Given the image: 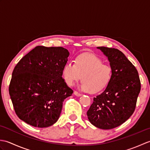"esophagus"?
<instances>
[{
    "mask_svg": "<svg viewBox=\"0 0 150 150\" xmlns=\"http://www.w3.org/2000/svg\"><path fill=\"white\" fill-rule=\"evenodd\" d=\"M74 95H76V96H77V97H81V93H79V92L76 91H74Z\"/></svg>",
    "mask_w": 150,
    "mask_h": 150,
    "instance_id": "34e87169",
    "label": "esophagus"
}]
</instances>
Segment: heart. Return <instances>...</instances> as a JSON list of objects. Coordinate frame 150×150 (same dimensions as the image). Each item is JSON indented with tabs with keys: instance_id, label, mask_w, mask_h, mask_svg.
<instances>
[{
	"instance_id": "heart-1",
	"label": "heart",
	"mask_w": 150,
	"mask_h": 150,
	"mask_svg": "<svg viewBox=\"0 0 150 150\" xmlns=\"http://www.w3.org/2000/svg\"><path fill=\"white\" fill-rule=\"evenodd\" d=\"M99 57L91 53H83L64 66L62 75L67 84L73 86L83 77L82 90L95 93L103 90L111 81L112 69L103 64Z\"/></svg>"
}]
</instances>
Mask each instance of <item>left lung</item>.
Listing matches in <instances>:
<instances>
[{"instance_id": "1", "label": "left lung", "mask_w": 150, "mask_h": 150, "mask_svg": "<svg viewBox=\"0 0 150 150\" xmlns=\"http://www.w3.org/2000/svg\"><path fill=\"white\" fill-rule=\"evenodd\" d=\"M97 48L107 57L112 76L104 91L93 98L87 115L95 127L110 129L121 125L134 112L141 82L137 70L122 52L104 46Z\"/></svg>"}]
</instances>
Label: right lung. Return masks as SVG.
Wrapping results in <instances>:
<instances>
[{"mask_svg": "<svg viewBox=\"0 0 150 150\" xmlns=\"http://www.w3.org/2000/svg\"><path fill=\"white\" fill-rule=\"evenodd\" d=\"M69 53L62 47L37 46L13 69L9 93L16 114L31 126L55 124L73 90L62 77Z\"/></svg>", "mask_w": 150, "mask_h": 150, "instance_id": "1", "label": "right lung"}]
</instances>
